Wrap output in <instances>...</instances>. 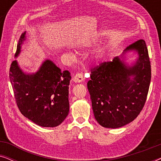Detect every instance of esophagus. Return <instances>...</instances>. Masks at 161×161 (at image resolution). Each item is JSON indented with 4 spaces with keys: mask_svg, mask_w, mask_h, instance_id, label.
I'll return each mask as SVG.
<instances>
[{
    "mask_svg": "<svg viewBox=\"0 0 161 161\" xmlns=\"http://www.w3.org/2000/svg\"><path fill=\"white\" fill-rule=\"evenodd\" d=\"M83 79H84V78H83V74L82 72H77L73 78V80L75 82H77V83L82 82Z\"/></svg>",
    "mask_w": 161,
    "mask_h": 161,
    "instance_id": "obj_1",
    "label": "esophagus"
}]
</instances>
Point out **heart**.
I'll return each instance as SVG.
<instances>
[{"mask_svg":"<svg viewBox=\"0 0 161 161\" xmlns=\"http://www.w3.org/2000/svg\"><path fill=\"white\" fill-rule=\"evenodd\" d=\"M97 40V37H92V38L88 39H86V40H85L84 45H86V46L92 45V44H94ZM103 51H104V50H103V47L99 48L98 50H97V57L102 56V55L103 53Z\"/></svg>","mask_w":161,"mask_h":161,"instance_id":"b5f03b06","label":"heart"}]
</instances>
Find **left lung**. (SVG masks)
Instances as JSON below:
<instances>
[{
	"mask_svg": "<svg viewBox=\"0 0 161 161\" xmlns=\"http://www.w3.org/2000/svg\"><path fill=\"white\" fill-rule=\"evenodd\" d=\"M133 50L139 55L133 67H127L116 57L91 69L87 87L94 117L104 127L118 128L131 122L146 103L151 65L145 41L139 39L132 43L125 52ZM130 76H134L133 81Z\"/></svg>",
	"mask_w": 161,
	"mask_h": 161,
	"instance_id": "obj_1",
	"label": "left lung"
}]
</instances>
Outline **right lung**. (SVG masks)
<instances>
[{
    "mask_svg": "<svg viewBox=\"0 0 161 161\" xmlns=\"http://www.w3.org/2000/svg\"><path fill=\"white\" fill-rule=\"evenodd\" d=\"M22 34L17 46L15 56L20 52L25 39ZM17 106L24 116L41 127H53L61 124L69 114L68 100L71 79L68 70L61 72L51 61L42 64L36 73L24 74L13 61L9 69Z\"/></svg>",
    "mask_w": 161,
    "mask_h": 161,
    "instance_id": "right-lung-1",
    "label": "right lung"
}]
</instances>
